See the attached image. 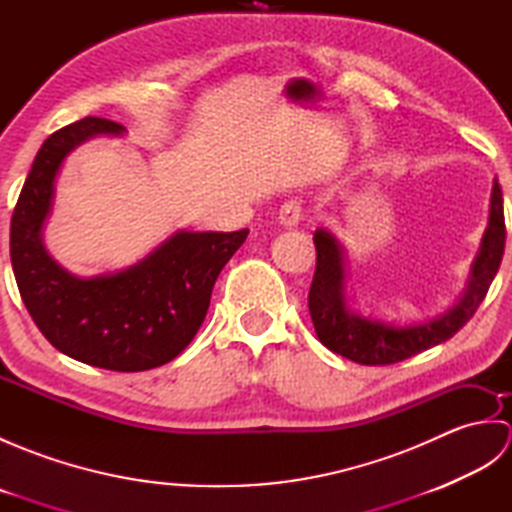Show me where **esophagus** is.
I'll use <instances>...</instances> for the list:
<instances>
[{
	"mask_svg": "<svg viewBox=\"0 0 512 512\" xmlns=\"http://www.w3.org/2000/svg\"><path fill=\"white\" fill-rule=\"evenodd\" d=\"M301 215H303V206H301V200L292 198V200H286L284 204H281L279 209V222L284 226H297L301 222Z\"/></svg>",
	"mask_w": 512,
	"mask_h": 512,
	"instance_id": "34e87169",
	"label": "esophagus"
}]
</instances>
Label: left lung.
<instances>
[{"label":"left lung","mask_w":512,"mask_h":512,"mask_svg":"<svg viewBox=\"0 0 512 512\" xmlns=\"http://www.w3.org/2000/svg\"><path fill=\"white\" fill-rule=\"evenodd\" d=\"M312 239L317 246V268H314L308 292V308L319 341L334 354L350 358L354 363L391 365L449 341L480 308L504 257L506 222L502 189L495 180L488 228L482 237L480 255L473 262L464 297L438 319L420 325L402 328V325L380 323L352 314L345 306V270L339 242L323 228L314 231Z\"/></svg>","instance_id":"obj_1"}]
</instances>
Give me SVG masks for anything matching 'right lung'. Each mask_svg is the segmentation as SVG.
I'll return each mask as SVG.
<instances>
[{
  "instance_id": "1",
  "label": "right lung",
  "mask_w": 512,
  "mask_h": 512,
  "mask_svg": "<svg viewBox=\"0 0 512 512\" xmlns=\"http://www.w3.org/2000/svg\"><path fill=\"white\" fill-rule=\"evenodd\" d=\"M123 125L85 116L37 151L10 220V262L21 301L41 334L65 356L112 372H145L173 361L198 334L217 275L244 244L235 233H176L143 262L116 275L79 279L41 244L54 176L70 151Z\"/></svg>"
}]
</instances>
